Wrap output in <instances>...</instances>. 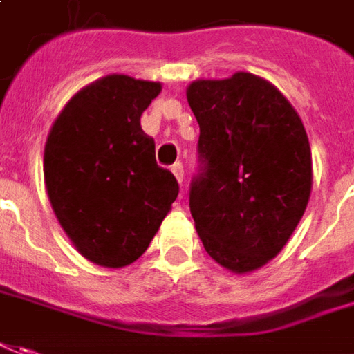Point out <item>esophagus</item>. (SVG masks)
<instances>
[{
    "mask_svg": "<svg viewBox=\"0 0 354 354\" xmlns=\"http://www.w3.org/2000/svg\"><path fill=\"white\" fill-rule=\"evenodd\" d=\"M172 174L176 176L178 184H180V186H184V167H182V162L172 165Z\"/></svg>",
    "mask_w": 354,
    "mask_h": 354,
    "instance_id": "esophagus-1",
    "label": "esophagus"
}]
</instances>
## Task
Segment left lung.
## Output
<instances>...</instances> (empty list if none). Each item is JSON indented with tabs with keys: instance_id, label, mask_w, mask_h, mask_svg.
Segmentation results:
<instances>
[{
	"instance_id": "obj_1",
	"label": "left lung",
	"mask_w": 354,
	"mask_h": 354,
	"mask_svg": "<svg viewBox=\"0 0 354 354\" xmlns=\"http://www.w3.org/2000/svg\"><path fill=\"white\" fill-rule=\"evenodd\" d=\"M199 124L201 172L189 211L203 248L232 273L263 268L285 248L312 192V151L297 110L254 73L186 88Z\"/></svg>"
}]
</instances>
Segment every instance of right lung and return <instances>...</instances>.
Masks as SVG:
<instances>
[{
  "instance_id": "1",
  "label": "right lung",
  "mask_w": 354,
  "mask_h": 354,
  "mask_svg": "<svg viewBox=\"0 0 354 354\" xmlns=\"http://www.w3.org/2000/svg\"><path fill=\"white\" fill-rule=\"evenodd\" d=\"M162 85L102 77L69 98L48 133L44 184L77 252L118 269L143 256L178 197L172 172L155 160L141 114Z\"/></svg>"
}]
</instances>
